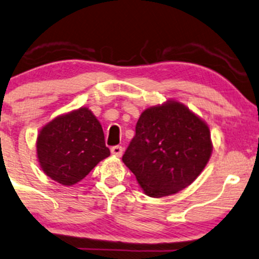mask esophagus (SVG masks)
Wrapping results in <instances>:
<instances>
[{"instance_id":"obj_1","label":"esophagus","mask_w":259,"mask_h":259,"mask_svg":"<svg viewBox=\"0 0 259 259\" xmlns=\"http://www.w3.org/2000/svg\"><path fill=\"white\" fill-rule=\"evenodd\" d=\"M111 153L113 155H117V157H120L123 154V147L121 146H113L111 148Z\"/></svg>"}]
</instances>
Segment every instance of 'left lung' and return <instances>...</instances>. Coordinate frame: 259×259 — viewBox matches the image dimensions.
Masks as SVG:
<instances>
[{"mask_svg":"<svg viewBox=\"0 0 259 259\" xmlns=\"http://www.w3.org/2000/svg\"><path fill=\"white\" fill-rule=\"evenodd\" d=\"M212 153L208 125L175 100L145 110L123 155L145 194L161 198L194 182Z\"/></svg>","mask_w":259,"mask_h":259,"instance_id":"8db88e82","label":"left lung"}]
</instances>
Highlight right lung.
<instances>
[{"instance_id":"obj_1","label":"right lung","mask_w":259,"mask_h":259,"mask_svg":"<svg viewBox=\"0 0 259 259\" xmlns=\"http://www.w3.org/2000/svg\"><path fill=\"white\" fill-rule=\"evenodd\" d=\"M36 148L43 172L62 186L76 185L110 155L101 124L87 107L47 123L37 136Z\"/></svg>"}]
</instances>
